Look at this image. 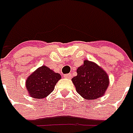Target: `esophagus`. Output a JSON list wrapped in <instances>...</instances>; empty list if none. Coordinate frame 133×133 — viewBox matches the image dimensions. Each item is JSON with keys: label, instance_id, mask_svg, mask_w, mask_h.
Masks as SVG:
<instances>
[{"label": "esophagus", "instance_id": "1", "mask_svg": "<svg viewBox=\"0 0 133 133\" xmlns=\"http://www.w3.org/2000/svg\"><path fill=\"white\" fill-rule=\"evenodd\" d=\"M64 78H71V74H70V73L65 74V75L64 76Z\"/></svg>", "mask_w": 133, "mask_h": 133}]
</instances>
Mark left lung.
<instances>
[{
	"label": "left lung",
	"mask_w": 133,
	"mask_h": 133,
	"mask_svg": "<svg viewBox=\"0 0 133 133\" xmlns=\"http://www.w3.org/2000/svg\"><path fill=\"white\" fill-rule=\"evenodd\" d=\"M72 78L76 91L83 99L92 100L105 94L109 84L108 74L97 64L85 60Z\"/></svg>",
	"instance_id": "obj_1"
}]
</instances>
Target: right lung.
I'll return each instance as SVG.
<instances>
[{
	"instance_id": "right-lung-1",
	"label": "right lung",
	"mask_w": 133,
	"mask_h": 133,
	"mask_svg": "<svg viewBox=\"0 0 133 133\" xmlns=\"http://www.w3.org/2000/svg\"><path fill=\"white\" fill-rule=\"evenodd\" d=\"M61 78L59 73L46 65L38 68L27 78L26 89L32 98L44 99L53 91L57 81Z\"/></svg>"
}]
</instances>
